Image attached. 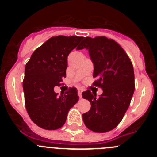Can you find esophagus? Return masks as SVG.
Returning a JSON list of instances; mask_svg holds the SVG:
<instances>
[{
	"label": "esophagus",
	"mask_w": 157,
	"mask_h": 157,
	"mask_svg": "<svg viewBox=\"0 0 157 157\" xmlns=\"http://www.w3.org/2000/svg\"><path fill=\"white\" fill-rule=\"evenodd\" d=\"M82 90H78V95L79 96V98H82Z\"/></svg>",
	"instance_id": "esophagus-1"
}]
</instances>
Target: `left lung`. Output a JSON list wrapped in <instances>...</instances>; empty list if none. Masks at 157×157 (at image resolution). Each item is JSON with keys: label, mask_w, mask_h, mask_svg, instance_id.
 Instances as JSON below:
<instances>
[{"label": "left lung", "mask_w": 157, "mask_h": 157, "mask_svg": "<svg viewBox=\"0 0 157 157\" xmlns=\"http://www.w3.org/2000/svg\"><path fill=\"white\" fill-rule=\"evenodd\" d=\"M86 48L94 64L93 85L103 90L97 94L86 90L82 98L90 102V110L82 115L89 130L105 133L119 125L130 106L134 92V73L127 52L116 41L105 36L84 37L78 49Z\"/></svg>", "instance_id": "obj_1"}]
</instances>
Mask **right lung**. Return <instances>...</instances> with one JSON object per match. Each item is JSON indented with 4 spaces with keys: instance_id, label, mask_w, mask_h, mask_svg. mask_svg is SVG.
Wrapping results in <instances>:
<instances>
[{
    "instance_id": "obj_1",
    "label": "right lung",
    "mask_w": 157,
    "mask_h": 157,
    "mask_svg": "<svg viewBox=\"0 0 157 157\" xmlns=\"http://www.w3.org/2000/svg\"><path fill=\"white\" fill-rule=\"evenodd\" d=\"M83 38L63 35L50 37L35 49L25 66V106L32 121L41 128L51 130L63 127L69 110L78 101L75 87L59 97L54 87L61 85L66 77L67 56Z\"/></svg>"
}]
</instances>
